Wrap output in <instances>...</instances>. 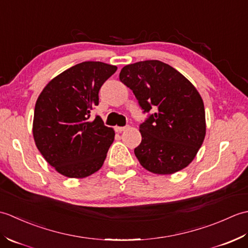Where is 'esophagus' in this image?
<instances>
[{
  "mask_svg": "<svg viewBox=\"0 0 248 248\" xmlns=\"http://www.w3.org/2000/svg\"><path fill=\"white\" fill-rule=\"evenodd\" d=\"M129 128V125H125V127H115L116 132H123V131L127 130Z\"/></svg>",
  "mask_w": 248,
  "mask_h": 248,
  "instance_id": "obj_1",
  "label": "esophagus"
}]
</instances>
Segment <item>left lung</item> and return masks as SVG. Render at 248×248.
Segmentation results:
<instances>
[{"instance_id":"obj_1","label":"left lung","mask_w":248,"mask_h":248,"mask_svg":"<svg viewBox=\"0 0 248 248\" xmlns=\"http://www.w3.org/2000/svg\"><path fill=\"white\" fill-rule=\"evenodd\" d=\"M119 80L133 92L144 113L141 143L134 149L140 165L157 175L183 170L196 156L205 136L202 97L187 78L160 61L124 66Z\"/></svg>"}]
</instances>
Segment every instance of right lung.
I'll return each mask as SVG.
<instances>
[{
	"instance_id": "add662e5",
	"label": "right lung",
	"mask_w": 248,
	"mask_h": 248,
	"mask_svg": "<svg viewBox=\"0 0 248 248\" xmlns=\"http://www.w3.org/2000/svg\"><path fill=\"white\" fill-rule=\"evenodd\" d=\"M117 67L83 62L46 84L35 104L33 136L37 148L56 171L85 178L102 167L115 131L91 110L99 104V91Z\"/></svg>"
}]
</instances>
